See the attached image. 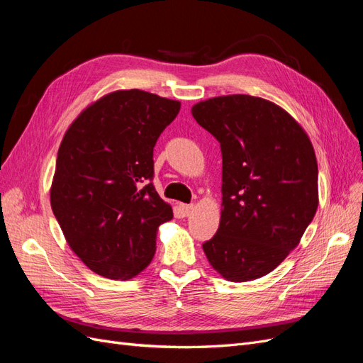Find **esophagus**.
<instances>
[{
	"instance_id": "34e87169",
	"label": "esophagus",
	"mask_w": 363,
	"mask_h": 363,
	"mask_svg": "<svg viewBox=\"0 0 363 363\" xmlns=\"http://www.w3.org/2000/svg\"><path fill=\"white\" fill-rule=\"evenodd\" d=\"M179 208H180V213L183 216H189L192 213V211H194V206L192 204H180Z\"/></svg>"
}]
</instances>
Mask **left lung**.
Instances as JSON below:
<instances>
[{
	"label": "left lung",
	"instance_id": "8db88e82",
	"mask_svg": "<svg viewBox=\"0 0 363 363\" xmlns=\"http://www.w3.org/2000/svg\"><path fill=\"white\" fill-rule=\"evenodd\" d=\"M191 112L223 152L221 221L204 255L228 281L267 276L300 244L316 213L312 142L284 108L259 96H213Z\"/></svg>",
	"mask_w": 363,
	"mask_h": 363
}]
</instances>
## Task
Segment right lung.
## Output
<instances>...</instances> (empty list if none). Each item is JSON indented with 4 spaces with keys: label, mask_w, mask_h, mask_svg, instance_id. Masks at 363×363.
<instances>
[{
    "label": "right lung",
    "mask_w": 363,
    "mask_h": 363,
    "mask_svg": "<svg viewBox=\"0 0 363 363\" xmlns=\"http://www.w3.org/2000/svg\"><path fill=\"white\" fill-rule=\"evenodd\" d=\"M180 101L139 89L87 106L65 133L50 189L69 248L98 276L128 280L156 252L172 207L152 186V148Z\"/></svg>",
    "instance_id": "right-lung-1"
}]
</instances>
